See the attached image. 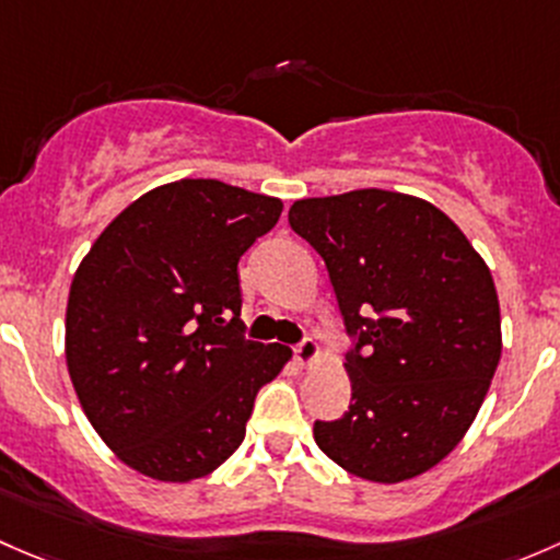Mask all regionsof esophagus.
Returning a JSON list of instances; mask_svg holds the SVG:
<instances>
[{"instance_id":"1","label":"esophagus","mask_w":560,"mask_h":560,"mask_svg":"<svg viewBox=\"0 0 560 560\" xmlns=\"http://www.w3.org/2000/svg\"><path fill=\"white\" fill-rule=\"evenodd\" d=\"M318 355H320V348H318V342H315L313 337H304L302 342L293 348V359H296V364H302V366L318 361Z\"/></svg>"}]
</instances>
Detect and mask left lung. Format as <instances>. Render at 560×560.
I'll return each mask as SVG.
<instances>
[{
	"label": "left lung",
	"instance_id": "1",
	"mask_svg": "<svg viewBox=\"0 0 560 560\" xmlns=\"http://www.w3.org/2000/svg\"><path fill=\"white\" fill-rule=\"evenodd\" d=\"M288 223L320 253L345 328L350 407L315 420L334 464L401 482L464 440L501 359L491 269L458 226L418 196L361 188L299 199Z\"/></svg>",
	"mask_w": 560,
	"mask_h": 560
}]
</instances>
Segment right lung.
<instances>
[{
	"label": "right lung",
	"mask_w": 560,
	"mask_h": 560,
	"mask_svg": "<svg viewBox=\"0 0 560 560\" xmlns=\"http://www.w3.org/2000/svg\"><path fill=\"white\" fill-rule=\"evenodd\" d=\"M280 212L275 196L186 177L131 201L80 261L69 377L96 434L140 475L215 471L291 359L285 345L245 339L240 320V258Z\"/></svg>",
	"instance_id": "1"
}]
</instances>
